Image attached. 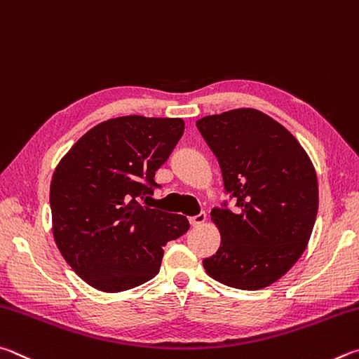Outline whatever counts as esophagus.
Here are the masks:
<instances>
[{"label": "esophagus", "mask_w": 359, "mask_h": 359, "mask_svg": "<svg viewBox=\"0 0 359 359\" xmlns=\"http://www.w3.org/2000/svg\"><path fill=\"white\" fill-rule=\"evenodd\" d=\"M206 221V212H198L197 216H192V217H189V222H191V225H194V227H197V225H202L203 222Z\"/></svg>", "instance_id": "34e87169"}]
</instances>
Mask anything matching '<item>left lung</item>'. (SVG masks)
I'll return each instance as SVG.
<instances>
[{
	"mask_svg": "<svg viewBox=\"0 0 359 359\" xmlns=\"http://www.w3.org/2000/svg\"><path fill=\"white\" fill-rule=\"evenodd\" d=\"M217 157L225 200L211 211L221 230L217 252L203 260L212 279L259 290L280 279L304 252L318 211L317 175L284 126L254 109L197 121Z\"/></svg>",
	"mask_w": 359,
	"mask_h": 359,
	"instance_id": "obj_1",
	"label": "left lung"
}]
</instances>
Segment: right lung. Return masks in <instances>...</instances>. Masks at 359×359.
I'll list each match as a JSON object with an SVG mask.
<instances>
[{"label": "right lung", "mask_w": 359, "mask_h": 359, "mask_svg": "<svg viewBox=\"0 0 359 359\" xmlns=\"http://www.w3.org/2000/svg\"><path fill=\"white\" fill-rule=\"evenodd\" d=\"M184 132L181 118L119 116L69 149L50 184L53 236L86 284L118 293L159 273L163 246L189 230L181 215L143 206L156 170Z\"/></svg>", "instance_id": "right-lung-1"}]
</instances>
